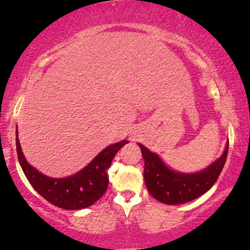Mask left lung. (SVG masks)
<instances>
[{
    "label": "left lung",
    "mask_w": 250,
    "mask_h": 250,
    "mask_svg": "<svg viewBox=\"0 0 250 250\" xmlns=\"http://www.w3.org/2000/svg\"><path fill=\"white\" fill-rule=\"evenodd\" d=\"M144 157V179L151 197L164 204L176 205L192 202L207 193L219 178L226 162L229 145L219 160L198 173H178L171 171L162 160L144 145L139 144Z\"/></svg>",
    "instance_id": "1"
}]
</instances>
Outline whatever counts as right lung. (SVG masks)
I'll use <instances>...</instances> for the list:
<instances>
[{"instance_id":"add662e5","label":"right lung","mask_w":250,"mask_h":250,"mask_svg":"<svg viewBox=\"0 0 250 250\" xmlns=\"http://www.w3.org/2000/svg\"><path fill=\"white\" fill-rule=\"evenodd\" d=\"M127 140L116 143L104 149L90 164L78 173L66 178H50L36 171L26 162L21 152L18 135L16 138L19 164L34 189L55 207L66 210H79L98 202L108 186L107 171L113 157Z\"/></svg>"}]
</instances>
